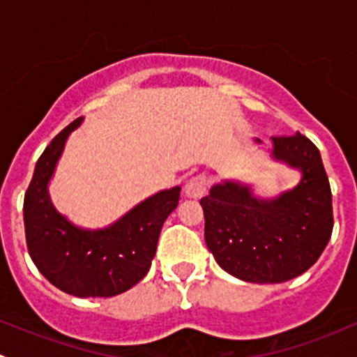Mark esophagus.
<instances>
[{
    "label": "esophagus",
    "instance_id": "1",
    "mask_svg": "<svg viewBox=\"0 0 357 357\" xmlns=\"http://www.w3.org/2000/svg\"><path fill=\"white\" fill-rule=\"evenodd\" d=\"M207 185H208V179L207 176L199 174V176H193L185 186V195L190 197V199H200V197L205 195L207 192Z\"/></svg>",
    "mask_w": 357,
    "mask_h": 357
}]
</instances>
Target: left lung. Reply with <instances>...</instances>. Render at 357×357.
I'll list each match as a JSON object with an SVG mask.
<instances>
[{
    "label": "left lung",
    "instance_id": "8db88e82",
    "mask_svg": "<svg viewBox=\"0 0 357 357\" xmlns=\"http://www.w3.org/2000/svg\"><path fill=\"white\" fill-rule=\"evenodd\" d=\"M271 139L273 158L302 172L294 190L264 200L248 185L222 181L200 200L205 243L215 262L250 283L297 278L318 261L333 229L332 190L319 150L301 132Z\"/></svg>",
    "mask_w": 357,
    "mask_h": 357
}]
</instances>
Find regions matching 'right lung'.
<instances>
[{"label":"right lung","mask_w":357,"mask_h":357,"mask_svg":"<svg viewBox=\"0 0 357 357\" xmlns=\"http://www.w3.org/2000/svg\"><path fill=\"white\" fill-rule=\"evenodd\" d=\"M75 119L52 139L36 162L24 199L29 255L52 285L75 297H114L145 278L155 255L158 235L178 207L181 188L162 190L103 229H82L56 212L48 183Z\"/></svg>","instance_id":"add662e5"}]
</instances>
